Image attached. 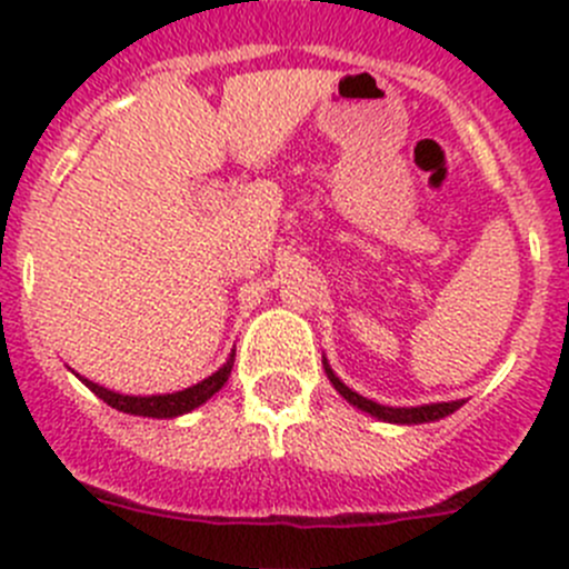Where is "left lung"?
Returning <instances> with one entry per match:
<instances>
[{
	"instance_id": "8db88e82",
	"label": "left lung",
	"mask_w": 569,
	"mask_h": 569,
	"mask_svg": "<svg viewBox=\"0 0 569 569\" xmlns=\"http://www.w3.org/2000/svg\"><path fill=\"white\" fill-rule=\"evenodd\" d=\"M323 370H326V376H329L331 387H335V390L340 392V396L346 398L351 407L362 409V412H368L370 418L385 420V423H398V426L431 423V420L448 418V415H453L465 403V401H442V403H423V407H385V403L370 401V398L359 396V392H353L351 387L342 385V381L337 379L335 370H331V365L326 362V357H323Z\"/></svg>"
}]
</instances>
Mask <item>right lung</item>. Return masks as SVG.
I'll use <instances>...</instances> for the list:
<instances>
[{"instance_id":"1","label":"right lung","mask_w":569,"mask_h":569,"mask_svg":"<svg viewBox=\"0 0 569 569\" xmlns=\"http://www.w3.org/2000/svg\"><path fill=\"white\" fill-rule=\"evenodd\" d=\"M232 365H234V351L229 353L227 362L216 370L212 376H207L204 381L193 387H184L179 392H162V396H123V392L116 390H107V387L96 385V381L86 379V376L77 373V379L88 387V390L96 392L107 407L118 409V412H127V415H138V418H157V420H168V418H179V415H188L193 412L196 407L210 401L223 385H227L229 373H232Z\"/></svg>"}]
</instances>
